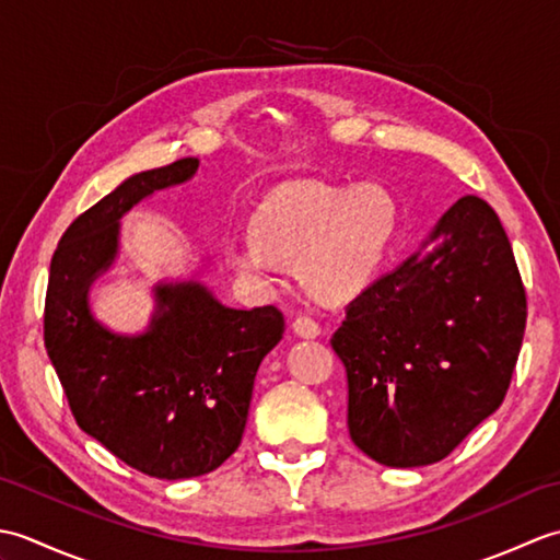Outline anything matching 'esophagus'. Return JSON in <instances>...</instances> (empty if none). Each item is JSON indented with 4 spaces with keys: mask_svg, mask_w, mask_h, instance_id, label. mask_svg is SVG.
<instances>
[{
    "mask_svg": "<svg viewBox=\"0 0 560 560\" xmlns=\"http://www.w3.org/2000/svg\"><path fill=\"white\" fill-rule=\"evenodd\" d=\"M293 331L303 339H315V337H319V331H323V329H319V325L315 323L313 317L301 315V317L293 319Z\"/></svg>",
    "mask_w": 560,
    "mask_h": 560,
    "instance_id": "obj_1",
    "label": "esophagus"
}]
</instances>
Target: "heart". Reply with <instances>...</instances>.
<instances>
[{
    "label": "heart",
    "instance_id": "heart-1",
    "mask_svg": "<svg viewBox=\"0 0 560 560\" xmlns=\"http://www.w3.org/2000/svg\"><path fill=\"white\" fill-rule=\"evenodd\" d=\"M397 229V199L383 185L287 183L259 201L253 233L233 235L225 253L243 277L259 281L277 273L279 259H295L315 299L341 303L371 287Z\"/></svg>",
    "mask_w": 560,
    "mask_h": 560
}]
</instances>
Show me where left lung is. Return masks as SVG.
I'll return each mask as SVG.
<instances>
[{
    "label": "left lung",
    "mask_w": 560,
    "mask_h": 560,
    "mask_svg": "<svg viewBox=\"0 0 560 560\" xmlns=\"http://www.w3.org/2000/svg\"><path fill=\"white\" fill-rule=\"evenodd\" d=\"M513 247L483 199H457L413 255L347 307L349 435L409 469L440 462L501 407L525 337Z\"/></svg>",
    "instance_id": "left-lung-1"
}]
</instances>
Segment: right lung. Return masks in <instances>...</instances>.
<instances>
[{
	"label": "right lung",
	"instance_id": "obj_1",
	"mask_svg": "<svg viewBox=\"0 0 560 560\" xmlns=\"http://www.w3.org/2000/svg\"><path fill=\"white\" fill-rule=\"evenodd\" d=\"M197 159L129 175L65 231L47 281L45 349L83 433L156 479H192L243 440L255 375L283 337L273 305L231 307L199 277L151 287L153 311L135 335L96 317L91 289L120 259L122 217L159 189L192 180Z\"/></svg>",
	"mask_w": 560,
	"mask_h": 560
}]
</instances>
